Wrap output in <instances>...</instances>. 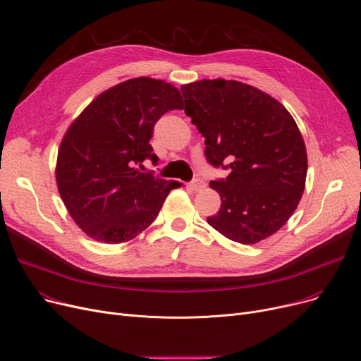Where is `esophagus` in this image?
Segmentation results:
<instances>
[{
  "label": "esophagus",
  "mask_w": 361,
  "mask_h": 361,
  "mask_svg": "<svg viewBox=\"0 0 361 361\" xmlns=\"http://www.w3.org/2000/svg\"><path fill=\"white\" fill-rule=\"evenodd\" d=\"M189 188L194 190V192H198V190H201V189H204L205 188V182L204 180H201V179H195L194 182H190L189 183Z\"/></svg>",
  "instance_id": "34e87169"
}]
</instances>
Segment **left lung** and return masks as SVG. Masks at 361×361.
<instances>
[{"label": "left lung", "instance_id": "left-lung-1", "mask_svg": "<svg viewBox=\"0 0 361 361\" xmlns=\"http://www.w3.org/2000/svg\"><path fill=\"white\" fill-rule=\"evenodd\" d=\"M185 114L205 138V156L230 169L211 180L219 213L207 219L223 236L255 245L279 231L298 208L307 153L298 123L268 93L236 80H200L180 87Z\"/></svg>", "mask_w": 361, "mask_h": 361}]
</instances>
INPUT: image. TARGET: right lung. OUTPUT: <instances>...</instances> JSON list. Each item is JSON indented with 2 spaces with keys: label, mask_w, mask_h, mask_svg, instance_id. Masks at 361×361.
<instances>
[{
  "label": "right lung",
  "mask_w": 361,
  "mask_h": 361,
  "mask_svg": "<svg viewBox=\"0 0 361 361\" xmlns=\"http://www.w3.org/2000/svg\"><path fill=\"white\" fill-rule=\"evenodd\" d=\"M173 109H183L173 84L137 77L100 93L68 126L58 150L56 186L89 238L111 245L135 239L180 186L137 169L145 159L157 161L148 141L154 123Z\"/></svg>",
  "instance_id": "right-lung-1"
}]
</instances>
